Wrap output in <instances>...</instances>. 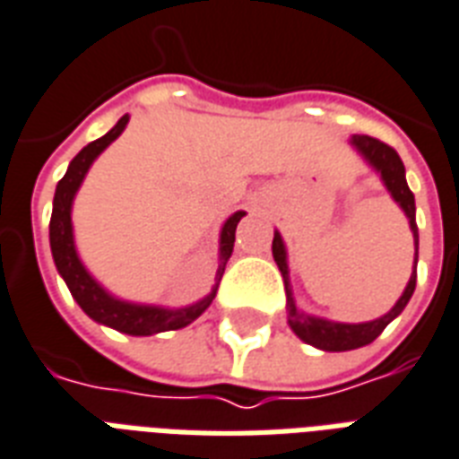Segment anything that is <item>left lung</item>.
Instances as JSON below:
<instances>
[{"mask_svg": "<svg viewBox=\"0 0 459 459\" xmlns=\"http://www.w3.org/2000/svg\"><path fill=\"white\" fill-rule=\"evenodd\" d=\"M349 144L354 146L359 156H361L366 163H368L383 180L385 190L390 192V197L397 202L404 216H407L409 229H411V236H414V269H411V276H409L404 291L397 299L390 310L376 320H368V323H334V320H327V317H317V315H310L306 310H300L296 306V299H293L291 289V272H289V255H286L284 238L279 230H274V240H272V255H274V262L281 276H284L286 286V315H289V327L293 330V334L306 342V344L315 346V349H323V351H351V349H359V346L370 344L373 339L380 337V332L393 323L394 317L407 307L409 299L416 289V262H419V229H416V204L414 195L409 190L407 175H404V163L397 156L393 146L383 144L380 139H373L368 134H354L349 139Z\"/></svg>", "mask_w": 459, "mask_h": 459, "instance_id": "1", "label": "left lung"}]
</instances>
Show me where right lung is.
<instances>
[{"instance_id":"obj_1","label":"right lung","mask_w":459,"mask_h":459,"mask_svg":"<svg viewBox=\"0 0 459 459\" xmlns=\"http://www.w3.org/2000/svg\"><path fill=\"white\" fill-rule=\"evenodd\" d=\"M129 122V115H122L117 125H115L108 134H103L89 146H83L82 152L76 153L69 168H66L65 178L57 183L55 199H52V219H50V250L55 267L59 276L65 279L66 289L74 296L83 313L89 315L91 320L113 327L117 332L132 334V337H152L159 332L183 330L190 323H195L199 315L204 313L206 307L212 306L216 296L219 281H221L223 269L233 253V243H236V226L243 219L245 212L230 214L221 226L219 233V269H216V279L212 291L206 293L204 299L195 300L190 306L183 307H166V306H152V303H134V300L117 299L115 293L105 289L96 276L91 274L86 264L79 257L74 240V223H72V206L79 187H82L83 178L93 166V160L100 153L113 144L115 139L125 132Z\"/></svg>"}]
</instances>
